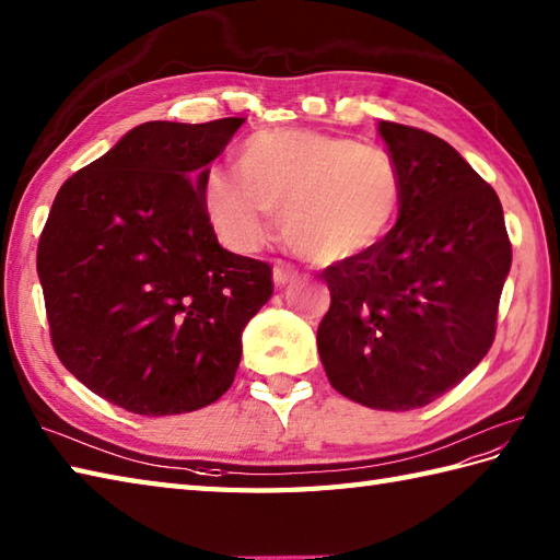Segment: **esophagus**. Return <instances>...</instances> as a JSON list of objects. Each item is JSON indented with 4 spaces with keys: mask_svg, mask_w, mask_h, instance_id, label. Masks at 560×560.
<instances>
[{
    "mask_svg": "<svg viewBox=\"0 0 560 560\" xmlns=\"http://www.w3.org/2000/svg\"><path fill=\"white\" fill-rule=\"evenodd\" d=\"M294 278H296L294 266L284 264V260H278V264L272 266V282H276V288H284V284L292 282Z\"/></svg>",
    "mask_w": 560,
    "mask_h": 560,
    "instance_id": "1",
    "label": "esophagus"
}]
</instances>
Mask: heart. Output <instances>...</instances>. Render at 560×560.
I'll return each mask as SVG.
<instances>
[{"mask_svg":"<svg viewBox=\"0 0 560 560\" xmlns=\"http://www.w3.org/2000/svg\"><path fill=\"white\" fill-rule=\"evenodd\" d=\"M238 171L210 166L202 205L226 246L250 250L270 212L296 254L330 266L380 246L401 210L404 180L376 144L304 128L264 130L238 147Z\"/></svg>","mask_w":560,"mask_h":560,"instance_id":"1","label":"heart"}]
</instances>
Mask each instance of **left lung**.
<instances>
[{"mask_svg":"<svg viewBox=\"0 0 560 560\" xmlns=\"http://www.w3.org/2000/svg\"><path fill=\"white\" fill-rule=\"evenodd\" d=\"M376 130L401 171V210L380 246L322 272L330 306L316 343L338 394L410 410L493 346L512 246L495 190L452 144L389 120Z\"/></svg>","mask_w":560,"mask_h":560,"instance_id":"1","label":"left lung"}]
</instances>
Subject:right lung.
<instances>
[{"label": "right lung", "instance_id": "right-lung-1", "mask_svg": "<svg viewBox=\"0 0 560 560\" xmlns=\"http://www.w3.org/2000/svg\"><path fill=\"white\" fill-rule=\"evenodd\" d=\"M246 118L152 120L57 190L38 278L57 358L130 413L176 416L234 382L272 268L217 242L202 174Z\"/></svg>", "mask_w": 560, "mask_h": 560}]
</instances>
